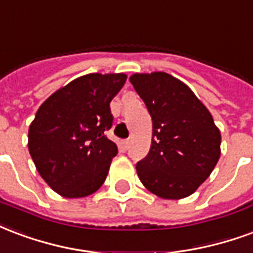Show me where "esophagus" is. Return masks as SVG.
<instances>
[{"mask_svg":"<svg viewBox=\"0 0 253 253\" xmlns=\"http://www.w3.org/2000/svg\"><path fill=\"white\" fill-rule=\"evenodd\" d=\"M121 145H123V148L128 149L129 148V140H123L121 141Z\"/></svg>","mask_w":253,"mask_h":253,"instance_id":"34e87169","label":"esophagus"}]
</instances>
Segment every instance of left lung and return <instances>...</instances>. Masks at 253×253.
Returning <instances> with one entry per match:
<instances>
[{"mask_svg": "<svg viewBox=\"0 0 253 253\" xmlns=\"http://www.w3.org/2000/svg\"><path fill=\"white\" fill-rule=\"evenodd\" d=\"M129 79L152 119L151 149L136 165L141 183L165 200L189 197L220 159V130L191 88L172 75L133 74Z\"/></svg>", "mask_w": 253, "mask_h": 253, "instance_id": "1", "label": "left lung"}]
</instances>
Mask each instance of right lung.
I'll list each match as a JSON object with an SVG mask.
<instances>
[{"mask_svg": "<svg viewBox=\"0 0 253 253\" xmlns=\"http://www.w3.org/2000/svg\"><path fill=\"white\" fill-rule=\"evenodd\" d=\"M125 74H87L59 88L39 108L29 126L28 148L47 185L66 198L93 194L106 179L117 145L110 101Z\"/></svg>", "mask_w": 253, "mask_h": 253, "instance_id": "1", "label": "right lung"}]
</instances>
